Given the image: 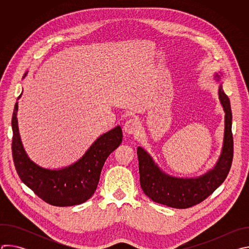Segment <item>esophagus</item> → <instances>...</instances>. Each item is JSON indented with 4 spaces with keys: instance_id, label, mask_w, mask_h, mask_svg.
Returning <instances> with one entry per match:
<instances>
[{
    "instance_id": "obj_1",
    "label": "esophagus",
    "mask_w": 249,
    "mask_h": 249,
    "mask_svg": "<svg viewBox=\"0 0 249 249\" xmlns=\"http://www.w3.org/2000/svg\"><path fill=\"white\" fill-rule=\"evenodd\" d=\"M125 133L129 134V135H134V134H137L139 133L140 129H141V126H140V122L138 119L136 118H130L129 120H127L124 124V127H123Z\"/></svg>"
}]
</instances>
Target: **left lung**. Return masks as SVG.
Returning a JSON list of instances; mask_svg holds the SVG:
<instances>
[{"label":"left lung","mask_w":249,"mask_h":249,"mask_svg":"<svg viewBox=\"0 0 249 249\" xmlns=\"http://www.w3.org/2000/svg\"><path fill=\"white\" fill-rule=\"evenodd\" d=\"M217 81L221 78L216 74ZM219 98L225 110V136L220 159L215 167L197 178H178L170 176L154 162L152 157L141 147L137 149L140 183L144 193L154 202L176 209H186L208 198L227 178L233 157L231 133V109L228 95L222 86Z\"/></svg>","instance_id":"obj_1"}]
</instances>
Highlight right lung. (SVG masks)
Listing matches in <instances>:
<instances>
[{
    "label": "right lung",
    "mask_w": 249,
    "mask_h": 249,
    "mask_svg": "<svg viewBox=\"0 0 249 249\" xmlns=\"http://www.w3.org/2000/svg\"><path fill=\"white\" fill-rule=\"evenodd\" d=\"M18 109L17 102L12 118V152L21 181L39 198L53 206H74L89 200L97 187L106 159L121 144V127L117 126L101 135L75 163L57 170L47 169L33 162L23 149L18 126Z\"/></svg>",
    "instance_id": "1"
}]
</instances>
